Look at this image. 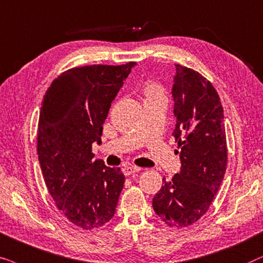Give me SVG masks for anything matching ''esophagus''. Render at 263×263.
Instances as JSON below:
<instances>
[{"instance_id": "1", "label": "esophagus", "mask_w": 263, "mask_h": 263, "mask_svg": "<svg viewBox=\"0 0 263 263\" xmlns=\"http://www.w3.org/2000/svg\"><path fill=\"white\" fill-rule=\"evenodd\" d=\"M122 171H124L125 176H131V174L139 172V171H141V168L135 167V166H127V167H125Z\"/></svg>"}]
</instances>
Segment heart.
Returning a JSON list of instances; mask_svg holds the SVG:
<instances>
[{"instance_id":"b5f03b06","label":"heart","mask_w":263,"mask_h":263,"mask_svg":"<svg viewBox=\"0 0 263 263\" xmlns=\"http://www.w3.org/2000/svg\"><path fill=\"white\" fill-rule=\"evenodd\" d=\"M144 91L146 99H154V97H163V90L156 83L149 82L145 84Z\"/></svg>"}]
</instances>
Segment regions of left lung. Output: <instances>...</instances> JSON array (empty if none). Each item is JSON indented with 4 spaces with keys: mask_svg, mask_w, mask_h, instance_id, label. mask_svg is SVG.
I'll return each instance as SVG.
<instances>
[{
    "mask_svg": "<svg viewBox=\"0 0 263 263\" xmlns=\"http://www.w3.org/2000/svg\"><path fill=\"white\" fill-rule=\"evenodd\" d=\"M172 86L173 136L180 146V172L166 181L153 198L164 223L190 226L208 211L226 172L227 145L219 95L204 77L176 65Z\"/></svg>",
    "mask_w": 263,
    "mask_h": 263,
    "instance_id": "8db88e82",
    "label": "left lung"
}]
</instances>
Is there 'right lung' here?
I'll list each match as a JSON object with an SVG mask.
<instances>
[{"mask_svg":"<svg viewBox=\"0 0 263 263\" xmlns=\"http://www.w3.org/2000/svg\"><path fill=\"white\" fill-rule=\"evenodd\" d=\"M135 65L72 68L54 79L43 97L37 154L45 185L66 218L84 230L113 218L124 187L120 168L93 160L92 143H101L111 102Z\"/></svg>","mask_w":263,"mask_h":263,"instance_id":"right-lung-1","label":"right lung"}]
</instances>
